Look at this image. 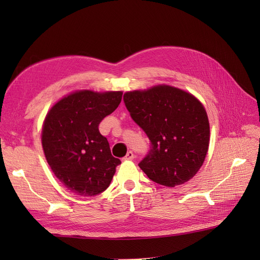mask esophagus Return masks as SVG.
Here are the masks:
<instances>
[{
	"mask_svg": "<svg viewBox=\"0 0 260 260\" xmlns=\"http://www.w3.org/2000/svg\"><path fill=\"white\" fill-rule=\"evenodd\" d=\"M134 157H135L134 153L132 152V151H128V152H127L126 155L124 156L123 159H125V161H131V159H134Z\"/></svg>",
	"mask_w": 260,
	"mask_h": 260,
	"instance_id": "esophagus-1",
	"label": "esophagus"
}]
</instances>
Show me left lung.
<instances>
[{"mask_svg":"<svg viewBox=\"0 0 260 260\" xmlns=\"http://www.w3.org/2000/svg\"><path fill=\"white\" fill-rule=\"evenodd\" d=\"M123 99L132 119L151 142V150L139 163L148 179L170 187L192 179L209 147L210 127L202 104L170 86L129 91Z\"/></svg>","mask_w":260,"mask_h":260,"instance_id":"obj_1","label":"left lung"}]
</instances>
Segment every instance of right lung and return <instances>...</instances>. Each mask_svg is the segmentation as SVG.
Wrapping results in <instances>:
<instances>
[{
	"label": "right lung",
	"mask_w": 260,
	"mask_h": 260,
	"mask_svg": "<svg viewBox=\"0 0 260 260\" xmlns=\"http://www.w3.org/2000/svg\"><path fill=\"white\" fill-rule=\"evenodd\" d=\"M121 91H76L50 109L42 147L52 172L71 192L92 197L109 186L120 159L112 155L99 124L118 107Z\"/></svg>",
	"instance_id": "add662e5"
}]
</instances>
